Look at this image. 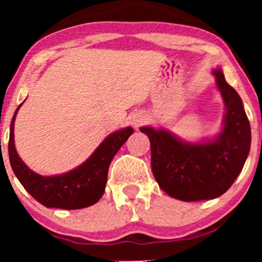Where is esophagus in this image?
<instances>
[{"mask_svg":"<svg viewBox=\"0 0 262 262\" xmlns=\"http://www.w3.org/2000/svg\"><path fill=\"white\" fill-rule=\"evenodd\" d=\"M145 121V118L142 116V114H136V116L132 117L131 119V125H134L135 127H138L139 125L143 124Z\"/></svg>","mask_w":262,"mask_h":262,"instance_id":"34e87169","label":"esophagus"}]
</instances>
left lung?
Listing matches in <instances>:
<instances>
[{
	"mask_svg": "<svg viewBox=\"0 0 262 262\" xmlns=\"http://www.w3.org/2000/svg\"><path fill=\"white\" fill-rule=\"evenodd\" d=\"M212 75L225 106L221 132L213 138L192 143L163 127L139 128L149 137L151 169L160 188L182 202L214 199L227 192L250 150V125L241 98L221 68Z\"/></svg>",
	"mask_w": 262,
	"mask_h": 262,
	"instance_id": "8db88e82",
	"label": "left lung"
}]
</instances>
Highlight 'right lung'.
Returning <instances> with one entry per match:
<instances>
[{"instance_id":"obj_1","label":"right lung","mask_w":262,"mask_h":262,"mask_svg":"<svg viewBox=\"0 0 262 262\" xmlns=\"http://www.w3.org/2000/svg\"><path fill=\"white\" fill-rule=\"evenodd\" d=\"M24 102L20 103L13 116L8 143L10 166L20 184L37 202L46 207L77 210L98 203L105 192L110 164L121 145L134 134V128L127 126L110 134L94 152L74 169L44 177L32 170L20 159L15 148L14 123Z\"/></svg>"}]
</instances>
